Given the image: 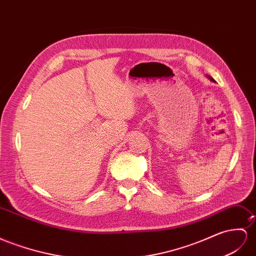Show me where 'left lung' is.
<instances>
[{
  "label": "left lung",
  "mask_w": 256,
  "mask_h": 256,
  "mask_svg": "<svg viewBox=\"0 0 256 256\" xmlns=\"http://www.w3.org/2000/svg\"><path fill=\"white\" fill-rule=\"evenodd\" d=\"M208 78H210V80H211V81H213V82H214V80H213V78H212L211 76H208Z\"/></svg>",
  "instance_id": "8db88e82"
}]
</instances>
